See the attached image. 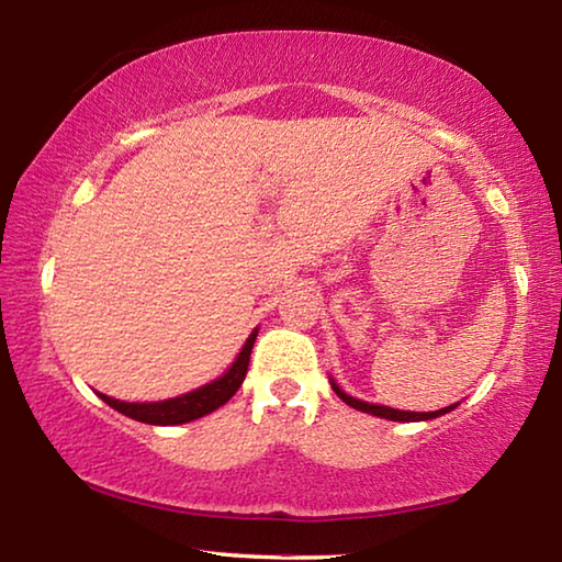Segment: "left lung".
Segmentation results:
<instances>
[{
    "instance_id": "1",
    "label": "left lung",
    "mask_w": 562,
    "mask_h": 562,
    "mask_svg": "<svg viewBox=\"0 0 562 562\" xmlns=\"http://www.w3.org/2000/svg\"><path fill=\"white\" fill-rule=\"evenodd\" d=\"M331 389H335V394L341 398V402L349 404L351 408H357V412H364V414H372V416H379V418H389V422H429V418H436L441 414H449L453 406H446V408H439V412H426V414H418V412H398V408H392V406H379V404H367L361 402V398H355L341 392V389L331 382Z\"/></svg>"
}]
</instances>
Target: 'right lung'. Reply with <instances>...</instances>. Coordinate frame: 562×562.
I'll return each mask as SVG.
<instances>
[{
  "label": "right lung",
  "mask_w": 562,
  "mask_h": 562,
  "mask_svg": "<svg viewBox=\"0 0 562 562\" xmlns=\"http://www.w3.org/2000/svg\"><path fill=\"white\" fill-rule=\"evenodd\" d=\"M255 337H258V329L245 339V345L240 349V355H237V359L233 361V367L227 369L221 379L195 389V392H188L176 398H166V402H150V404L119 402V398H111L106 394H99V396L123 416L136 418V422H144V424L176 426V424L195 422V418L211 414L215 408H221L225 402H231V396L240 389L243 379L247 374V364H250V351L255 345Z\"/></svg>",
  "instance_id": "obj_1"
}]
</instances>
